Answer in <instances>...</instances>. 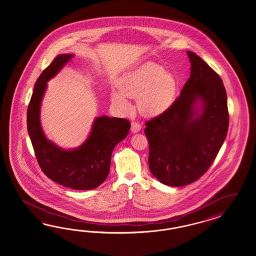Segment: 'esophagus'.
Returning a JSON list of instances; mask_svg holds the SVG:
<instances>
[{"mask_svg": "<svg viewBox=\"0 0 256 256\" xmlns=\"http://www.w3.org/2000/svg\"><path fill=\"white\" fill-rule=\"evenodd\" d=\"M142 128V126L138 122H132V133H137L139 132Z\"/></svg>", "mask_w": 256, "mask_h": 256, "instance_id": "esophagus-1", "label": "esophagus"}]
</instances>
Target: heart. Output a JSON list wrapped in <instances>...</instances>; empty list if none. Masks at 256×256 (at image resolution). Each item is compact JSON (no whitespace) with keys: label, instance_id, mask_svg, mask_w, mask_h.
<instances>
[{"label":"heart","instance_id":"1","mask_svg":"<svg viewBox=\"0 0 256 256\" xmlns=\"http://www.w3.org/2000/svg\"><path fill=\"white\" fill-rule=\"evenodd\" d=\"M120 91L110 94L114 105L128 112L132 110L128 98H138L140 110L150 116L162 114L176 100L178 80L155 62H148L128 71L118 82Z\"/></svg>","mask_w":256,"mask_h":256}]
</instances>
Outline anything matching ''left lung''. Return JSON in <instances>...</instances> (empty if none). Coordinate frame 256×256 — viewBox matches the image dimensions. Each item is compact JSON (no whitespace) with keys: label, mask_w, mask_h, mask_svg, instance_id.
Listing matches in <instances>:
<instances>
[{"label":"left lung","mask_w":256,"mask_h":256,"mask_svg":"<svg viewBox=\"0 0 256 256\" xmlns=\"http://www.w3.org/2000/svg\"><path fill=\"white\" fill-rule=\"evenodd\" d=\"M190 77L180 96L149 120V169L164 185L183 186L200 178L216 158L228 132L227 96L222 78L192 52Z\"/></svg>","instance_id":"1"}]
</instances>
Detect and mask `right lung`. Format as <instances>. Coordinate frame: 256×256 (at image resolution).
I'll return each instance as SVG.
<instances>
[{
  "instance_id": "add662e5",
  "label": "right lung",
  "mask_w": 256,
  "mask_h": 256,
  "mask_svg": "<svg viewBox=\"0 0 256 256\" xmlns=\"http://www.w3.org/2000/svg\"><path fill=\"white\" fill-rule=\"evenodd\" d=\"M73 57L74 54L58 55L39 76L28 106L27 130L39 166L46 176L62 186L87 190L100 186L107 178L112 150L128 136L130 123L124 118L96 117L86 142L68 150L46 138L40 123L46 82Z\"/></svg>"
}]
</instances>
